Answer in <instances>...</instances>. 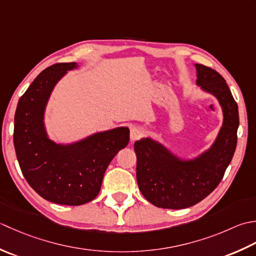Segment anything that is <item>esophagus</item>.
I'll return each mask as SVG.
<instances>
[{
	"mask_svg": "<svg viewBox=\"0 0 256 256\" xmlns=\"http://www.w3.org/2000/svg\"><path fill=\"white\" fill-rule=\"evenodd\" d=\"M144 134V128L140 126H134L130 129V142H134V140L142 137Z\"/></svg>",
	"mask_w": 256,
	"mask_h": 256,
	"instance_id": "1",
	"label": "esophagus"
}]
</instances>
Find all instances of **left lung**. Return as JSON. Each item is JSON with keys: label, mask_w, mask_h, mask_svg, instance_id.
Returning a JSON list of instances; mask_svg holds the SVG:
<instances>
[{"label": "left lung", "mask_w": 256, "mask_h": 256, "mask_svg": "<svg viewBox=\"0 0 256 256\" xmlns=\"http://www.w3.org/2000/svg\"><path fill=\"white\" fill-rule=\"evenodd\" d=\"M194 67L196 86L214 97L222 109V126L210 147L192 158L180 157L151 137L134 142L139 190L158 208L178 210L204 199L220 184L236 148L238 109L231 90L214 70Z\"/></svg>", "instance_id": "8db88e82"}]
</instances>
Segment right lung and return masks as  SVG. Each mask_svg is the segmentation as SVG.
I'll return each instance as SVG.
<instances>
[{"label":"right lung","instance_id":"add662e5","mask_svg":"<svg viewBox=\"0 0 256 256\" xmlns=\"http://www.w3.org/2000/svg\"><path fill=\"white\" fill-rule=\"evenodd\" d=\"M77 62L50 66L35 78L20 98L14 117V147L28 184L57 204L82 206L100 191L107 166L129 142V128L92 134L72 144L50 139L45 112L57 85Z\"/></svg>","mask_w":256,"mask_h":256}]
</instances>
